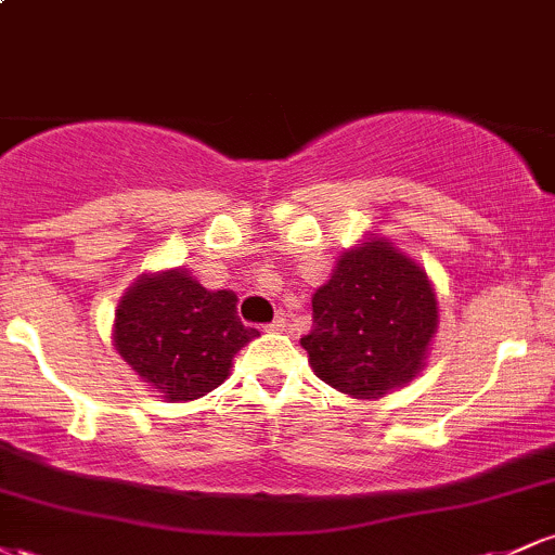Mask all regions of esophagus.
Instances as JSON below:
<instances>
[{
  "mask_svg": "<svg viewBox=\"0 0 555 555\" xmlns=\"http://www.w3.org/2000/svg\"><path fill=\"white\" fill-rule=\"evenodd\" d=\"M269 331H276V334H282V331H286V313H279L276 318H273V323H269L266 326Z\"/></svg>",
  "mask_w": 555,
  "mask_h": 555,
  "instance_id": "1",
  "label": "esophagus"
}]
</instances>
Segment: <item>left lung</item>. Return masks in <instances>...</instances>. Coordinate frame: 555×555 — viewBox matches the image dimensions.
Instances as JSON below:
<instances>
[{"label": "left lung", "instance_id": "left-lung-1", "mask_svg": "<svg viewBox=\"0 0 555 555\" xmlns=\"http://www.w3.org/2000/svg\"><path fill=\"white\" fill-rule=\"evenodd\" d=\"M438 297L423 266L391 240L367 234L336 258L313 295V326L299 339L323 384L375 401L425 371Z\"/></svg>", "mask_w": 555, "mask_h": 555}]
</instances>
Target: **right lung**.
Instances as JSON below:
<instances>
[{"mask_svg": "<svg viewBox=\"0 0 555 555\" xmlns=\"http://www.w3.org/2000/svg\"><path fill=\"white\" fill-rule=\"evenodd\" d=\"M260 331L242 326L237 295L206 289L188 269L149 271L114 310L112 344L164 401H193L219 388L232 360Z\"/></svg>", "mask_w": 555, "mask_h": 555, "instance_id": "right-lung-1", "label": "right lung"}]
</instances>
